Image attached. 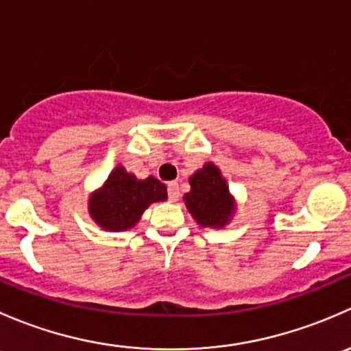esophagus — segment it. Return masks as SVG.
<instances>
[{"mask_svg":"<svg viewBox=\"0 0 351 351\" xmlns=\"http://www.w3.org/2000/svg\"><path fill=\"white\" fill-rule=\"evenodd\" d=\"M168 198L169 202H176L180 198V186L176 182H171L168 185Z\"/></svg>","mask_w":351,"mask_h":351,"instance_id":"obj_1","label":"esophagus"}]
</instances>
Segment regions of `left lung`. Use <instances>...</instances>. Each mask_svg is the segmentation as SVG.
I'll return each instance as SVG.
<instances>
[{
	"mask_svg": "<svg viewBox=\"0 0 351 351\" xmlns=\"http://www.w3.org/2000/svg\"><path fill=\"white\" fill-rule=\"evenodd\" d=\"M192 190L185 195L186 207L204 228H221L231 217L234 204L221 171L207 162L190 178Z\"/></svg>",
	"mask_w": 351,
	"mask_h": 351,
	"instance_id": "left-lung-1",
	"label": "left lung"
}]
</instances>
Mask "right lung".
<instances>
[{"label": "right lung", "instance_id": "right-lung-1", "mask_svg": "<svg viewBox=\"0 0 351 351\" xmlns=\"http://www.w3.org/2000/svg\"><path fill=\"white\" fill-rule=\"evenodd\" d=\"M168 198L166 185L149 176L137 180L122 166H117L104 189L90 198V214L98 226L108 231L130 229L153 202Z\"/></svg>", "mask_w": 351, "mask_h": 351}]
</instances>
